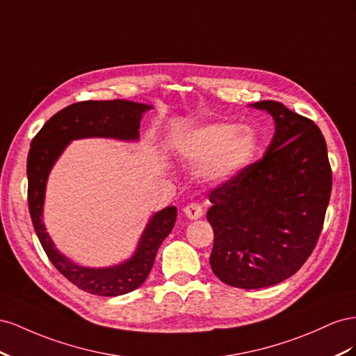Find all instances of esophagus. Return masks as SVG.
I'll return each instance as SVG.
<instances>
[{
    "mask_svg": "<svg viewBox=\"0 0 356 356\" xmlns=\"http://www.w3.org/2000/svg\"><path fill=\"white\" fill-rule=\"evenodd\" d=\"M185 215L189 218V219H200L202 216V213H204V210H202L201 204H198V202H191V204H188L185 209Z\"/></svg>",
    "mask_w": 356,
    "mask_h": 356,
    "instance_id": "esophagus-1",
    "label": "esophagus"
}]
</instances>
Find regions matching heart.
Segmentation results:
<instances>
[{
    "mask_svg": "<svg viewBox=\"0 0 356 356\" xmlns=\"http://www.w3.org/2000/svg\"><path fill=\"white\" fill-rule=\"evenodd\" d=\"M257 147L258 136L250 127L213 122L181 138L179 155L189 164H202L201 175L211 184H225L245 170Z\"/></svg>",
    "mask_w": 356,
    "mask_h": 356,
    "instance_id": "1",
    "label": "heart"
}]
</instances>
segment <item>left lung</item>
<instances>
[{
  "label": "left lung",
  "instance_id": "obj_1",
  "mask_svg": "<svg viewBox=\"0 0 356 356\" xmlns=\"http://www.w3.org/2000/svg\"><path fill=\"white\" fill-rule=\"evenodd\" d=\"M252 107L273 116L271 143L261 159L210 191L207 211L211 270L241 289L277 285L302 267L321 236L332 186L327 143L313 120L279 101Z\"/></svg>",
  "mask_w": 356,
  "mask_h": 356
}]
</instances>
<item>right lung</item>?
<instances>
[{
	"label": "right lung",
	"instance_id": "1",
	"mask_svg": "<svg viewBox=\"0 0 356 356\" xmlns=\"http://www.w3.org/2000/svg\"><path fill=\"white\" fill-rule=\"evenodd\" d=\"M152 106L127 99L80 101L50 118L31 141L28 161V207L37 237L55 268L73 285L101 297H118L137 289L154 267L161 243L175 227L177 209L165 207L150 218L134 255L115 267L77 266L55 248L43 223V204L49 172L71 140L88 137L138 140L140 120Z\"/></svg>",
	"mask_w": 356,
	"mask_h": 356
}]
</instances>
